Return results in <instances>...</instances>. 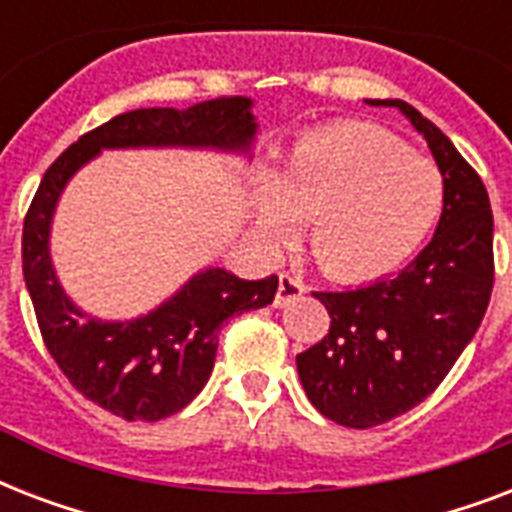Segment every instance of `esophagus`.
Here are the masks:
<instances>
[{
	"mask_svg": "<svg viewBox=\"0 0 512 512\" xmlns=\"http://www.w3.org/2000/svg\"><path fill=\"white\" fill-rule=\"evenodd\" d=\"M303 292H305V284L300 276H295V273H281L279 292H276V300H273V305H276V308H281V305H287L289 300H295V297H300Z\"/></svg>",
	"mask_w": 512,
	"mask_h": 512,
	"instance_id": "esophagus-1",
	"label": "esophagus"
}]
</instances>
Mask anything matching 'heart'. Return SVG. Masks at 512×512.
I'll use <instances>...</instances> for the list:
<instances>
[{
  "label": "heart",
  "instance_id": "obj_1",
  "mask_svg": "<svg viewBox=\"0 0 512 512\" xmlns=\"http://www.w3.org/2000/svg\"><path fill=\"white\" fill-rule=\"evenodd\" d=\"M446 204L444 172L372 124H329L300 135L279 177L260 172L257 220L273 239L308 218V249L321 271L366 281L396 271L425 244Z\"/></svg>",
  "mask_w": 512,
  "mask_h": 512
}]
</instances>
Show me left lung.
<instances>
[{
    "label": "left lung",
    "mask_w": 512,
    "mask_h": 512,
    "mask_svg": "<svg viewBox=\"0 0 512 512\" xmlns=\"http://www.w3.org/2000/svg\"><path fill=\"white\" fill-rule=\"evenodd\" d=\"M396 106L425 135L446 180V204L414 263L393 279L313 292L329 332L297 356L311 404L327 420L366 430L425 401L484 321L494 287V217L484 180L452 140L404 100Z\"/></svg>",
    "instance_id": "1"
}]
</instances>
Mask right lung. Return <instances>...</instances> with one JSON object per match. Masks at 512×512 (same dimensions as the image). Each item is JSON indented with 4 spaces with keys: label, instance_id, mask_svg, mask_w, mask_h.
<instances>
[{
    "label": "right lung",
    "instance_id": "right-lung-1",
    "mask_svg": "<svg viewBox=\"0 0 512 512\" xmlns=\"http://www.w3.org/2000/svg\"><path fill=\"white\" fill-rule=\"evenodd\" d=\"M249 98L185 108H138L84 132L47 167L23 217V279L36 324L58 369L84 398L122 420L156 422L199 396L217 356L223 321L271 303L279 279L244 281L223 268L193 276L170 303L127 324L82 316L63 295L47 252V233L63 185L100 148H249L255 119Z\"/></svg>",
    "mask_w": 512,
    "mask_h": 512
}]
</instances>
